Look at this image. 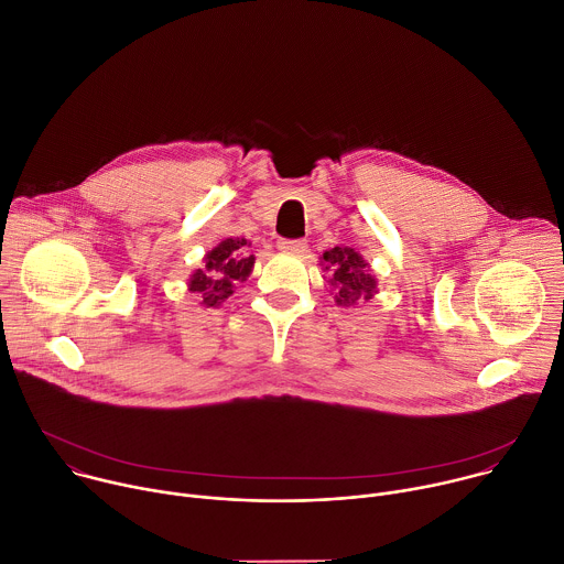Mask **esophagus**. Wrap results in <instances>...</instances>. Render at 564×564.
<instances>
[{
    "mask_svg": "<svg viewBox=\"0 0 564 564\" xmlns=\"http://www.w3.org/2000/svg\"><path fill=\"white\" fill-rule=\"evenodd\" d=\"M279 250L285 252V254H303L307 250V243H305L303 238H294V240L283 238L281 243H279Z\"/></svg>",
    "mask_w": 564,
    "mask_h": 564,
    "instance_id": "1",
    "label": "esophagus"
}]
</instances>
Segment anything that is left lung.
Instances as JSON below:
<instances>
[{
    "label": "left lung",
    "instance_id": "1",
    "mask_svg": "<svg viewBox=\"0 0 564 564\" xmlns=\"http://www.w3.org/2000/svg\"><path fill=\"white\" fill-rule=\"evenodd\" d=\"M328 272V285L335 292V301L341 307L368 301L377 292V279L370 274V265L352 248H333L321 257Z\"/></svg>",
    "mask_w": 564,
    "mask_h": 564
}]
</instances>
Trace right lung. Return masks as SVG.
Here are the masks:
<instances>
[{
	"mask_svg": "<svg viewBox=\"0 0 564 564\" xmlns=\"http://www.w3.org/2000/svg\"><path fill=\"white\" fill-rule=\"evenodd\" d=\"M248 248V238H225L205 254L203 268H198L187 283L205 307H218L234 294L238 281H248L254 268V254H250Z\"/></svg>",
	"mask_w": 564,
	"mask_h": 564,
	"instance_id": "1",
	"label": "right lung"
}]
</instances>
